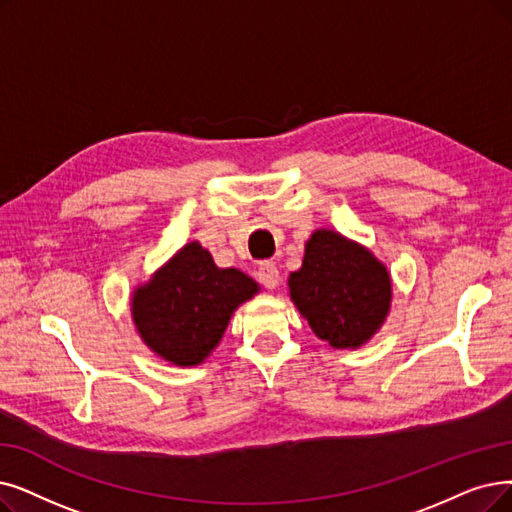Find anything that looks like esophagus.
<instances>
[{"mask_svg":"<svg viewBox=\"0 0 512 512\" xmlns=\"http://www.w3.org/2000/svg\"><path fill=\"white\" fill-rule=\"evenodd\" d=\"M258 281L264 285L267 290H275L279 285V269L275 267L273 262H262L256 273Z\"/></svg>","mask_w":512,"mask_h":512,"instance_id":"esophagus-1","label":"esophagus"}]
</instances>
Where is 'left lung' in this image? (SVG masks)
Returning <instances> with one entry per match:
<instances>
[{"mask_svg":"<svg viewBox=\"0 0 512 512\" xmlns=\"http://www.w3.org/2000/svg\"><path fill=\"white\" fill-rule=\"evenodd\" d=\"M290 296L313 332L334 349L370 340L391 306V277L361 245L334 231H315Z\"/></svg>","mask_w":512,"mask_h":512,"instance_id":"1","label":"left lung"}]
</instances>
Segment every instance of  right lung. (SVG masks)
<instances>
[{"mask_svg": "<svg viewBox=\"0 0 512 512\" xmlns=\"http://www.w3.org/2000/svg\"><path fill=\"white\" fill-rule=\"evenodd\" d=\"M256 292L254 279L218 269L210 252L193 241L134 292V323L159 357L197 365L220 342L237 306Z\"/></svg>", "mask_w": 512, "mask_h": 512, "instance_id": "add662e5", "label": "right lung"}]
</instances>
